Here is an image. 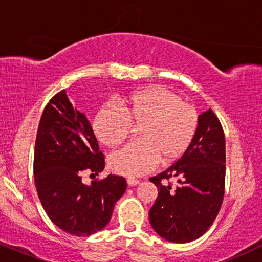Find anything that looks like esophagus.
Here are the masks:
<instances>
[{
    "mask_svg": "<svg viewBox=\"0 0 262 262\" xmlns=\"http://www.w3.org/2000/svg\"><path fill=\"white\" fill-rule=\"evenodd\" d=\"M139 182H140V181L137 180V179H133V177H128V179H127L128 186H130V187L137 186V184H139Z\"/></svg>",
    "mask_w": 262,
    "mask_h": 262,
    "instance_id": "esophagus-1",
    "label": "esophagus"
}]
</instances>
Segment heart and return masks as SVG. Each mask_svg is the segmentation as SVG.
Here are the masks:
<instances>
[{"mask_svg": "<svg viewBox=\"0 0 262 262\" xmlns=\"http://www.w3.org/2000/svg\"><path fill=\"white\" fill-rule=\"evenodd\" d=\"M117 106L103 105L93 118L92 128L103 145L120 146L132 128L139 140L132 142L109 158L115 173L140 176L156 166L179 160L193 142L199 127L194 105L164 86L135 91L118 100Z\"/></svg>", "mask_w": 262, "mask_h": 262, "instance_id": "b5f03b06", "label": "heart"}]
</instances>
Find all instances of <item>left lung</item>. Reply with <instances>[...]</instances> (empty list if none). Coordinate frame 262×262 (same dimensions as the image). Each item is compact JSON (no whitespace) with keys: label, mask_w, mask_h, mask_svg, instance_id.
<instances>
[{"label":"left lung","mask_w":262,"mask_h":262,"mask_svg":"<svg viewBox=\"0 0 262 262\" xmlns=\"http://www.w3.org/2000/svg\"><path fill=\"white\" fill-rule=\"evenodd\" d=\"M171 179L178 182L175 188ZM149 181L158 188L149 223L159 236L187 243L210 229L225 191V137L213 110L199 116L196 134L187 152Z\"/></svg>","instance_id":"left-lung-1"}]
</instances>
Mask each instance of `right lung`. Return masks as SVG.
Returning <instances> with one entry per match:
<instances>
[{"label": "right lung", "mask_w": 262, "mask_h": 262, "mask_svg": "<svg viewBox=\"0 0 262 262\" xmlns=\"http://www.w3.org/2000/svg\"><path fill=\"white\" fill-rule=\"evenodd\" d=\"M105 158L86 116L66 91L45 106L38 125L33 157L34 184L44 211L67 233L90 236L109 223L114 206L127 188L124 177L109 175L82 183V173L98 175Z\"/></svg>", "instance_id": "right-lung-1"}]
</instances>
